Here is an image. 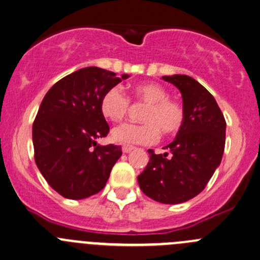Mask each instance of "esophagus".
<instances>
[{
    "instance_id": "esophagus-1",
    "label": "esophagus",
    "mask_w": 260,
    "mask_h": 260,
    "mask_svg": "<svg viewBox=\"0 0 260 260\" xmlns=\"http://www.w3.org/2000/svg\"><path fill=\"white\" fill-rule=\"evenodd\" d=\"M133 149H135V147H133V146H125V144H124V146L122 147V152L123 153H129V152H132Z\"/></svg>"
}]
</instances>
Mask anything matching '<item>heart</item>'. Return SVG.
<instances>
[{
    "instance_id": "1",
    "label": "heart",
    "mask_w": 260,
    "mask_h": 260,
    "mask_svg": "<svg viewBox=\"0 0 260 260\" xmlns=\"http://www.w3.org/2000/svg\"><path fill=\"white\" fill-rule=\"evenodd\" d=\"M168 91L154 82H142L132 87V100L137 105H146L142 111L143 123H124L112 131L111 137L117 143L153 144L159 133L173 136L184 124L185 112L182 103L168 98ZM131 101L119 87H112L102 95L100 102L101 113L112 122H119L128 114Z\"/></svg>"
}]
</instances>
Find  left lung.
<instances>
[{"instance_id":"obj_1","label":"left lung","mask_w":260,"mask_h":260,"mask_svg":"<svg viewBox=\"0 0 260 260\" xmlns=\"http://www.w3.org/2000/svg\"><path fill=\"white\" fill-rule=\"evenodd\" d=\"M182 93L184 124L163 154L148 149L149 162L138 176L142 192L153 201L178 204L194 198L220 165L225 119L214 97L194 78L163 76Z\"/></svg>"}]
</instances>
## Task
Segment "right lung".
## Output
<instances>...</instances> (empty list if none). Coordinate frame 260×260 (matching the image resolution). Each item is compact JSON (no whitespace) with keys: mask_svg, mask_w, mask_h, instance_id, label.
Instances as JSON below:
<instances>
[{"mask_svg":"<svg viewBox=\"0 0 260 260\" xmlns=\"http://www.w3.org/2000/svg\"><path fill=\"white\" fill-rule=\"evenodd\" d=\"M116 73L86 67L66 76L42 100L32 127L36 165L48 184L68 199H83L102 190L121 146H100L109 125L100 102L122 80Z\"/></svg>","mask_w":260,"mask_h":260,"instance_id":"1","label":"right lung"}]
</instances>
